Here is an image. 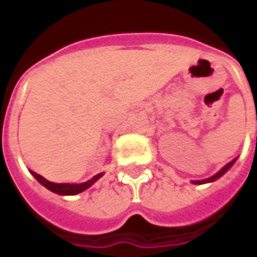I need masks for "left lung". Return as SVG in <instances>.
<instances>
[{
  "label": "left lung",
  "instance_id": "1",
  "mask_svg": "<svg viewBox=\"0 0 257 257\" xmlns=\"http://www.w3.org/2000/svg\"><path fill=\"white\" fill-rule=\"evenodd\" d=\"M235 162V159H233L231 162H229L226 166H223L222 169H220L219 172L216 173V174H214L212 177H210V178H206V180H201V181H193V184H206V182H212V181H215V180H218L220 176H223L227 170H229L230 167L233 166V163Z\"/></svg>",
  "mask_w": 257,
  "mask_h": 257
}]
</instances>
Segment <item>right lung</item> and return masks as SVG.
I'll list each match as a JSON object with an SVG mask.
<instances>
[{"mask_svg": "<svg viewBox=\"0 0 257 257\" xmlns=\"http://www.w3.org/2000/svg\"><path fill=\"white\" fill-rule=\"evenodd\" d=\"M31 174L41 182L43 187H46L49 191L54 192L57 195H76V193H80V192L85 191L87 188H90L96 180H99L102 177V174H96L91 180L83 182V184H54V182L47 181L46 178H43L35 172H31Z\"/></svg>", "mask_w": 257, "mask_h": 257, "instance_id": "1", "label": "right lung"}]
</instances>
